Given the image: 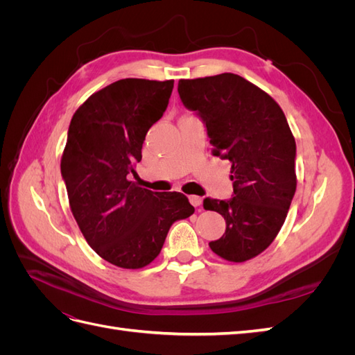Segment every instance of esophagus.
Listing matches in <instances>:
<instances>
[{
	"mask_svg": "<svg viewBox=\"0 0 355 355\" xmlns=\"http://www.w3.org/2000/svg\"><path fill=\"white\" fill-rule=\"evenodd\" d=\"M188 198H189V202H191L192 206H194V207L201 206V201H202V198H201V197H198V196H189Z\"/></svg>",
	"mask_w": 355,
	"mask_h": 355,
	"instance_id": "esophagus-1",
	"label": "esophagus"
}]
</instances>
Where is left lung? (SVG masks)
<instances>
[{
  "label": "left lung",
  "instance_id": "1",
  "mask_svg": "<svg viewBox=\"0 0 355 355\" xmlns=\"http://www.w3.org/2000/svg\"><path fill=\"white\" fill-rule=\"evenodd\" d=\"M178 92L206 123L213 154L232 164L234 197L202 201L227 220L210 249L234 263L253 259L280 232L296 191V144L286 115L266 92L231 72L180 80Z\"/></svg>",
  "mask_w": 355,
  "mask_h": 355
}]
</instances>
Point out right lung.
I'll return each instance as SVG.
<instances>
[{"label": "right lung", "instance_id": "right-lung-1", "mask_svg": "<svg viewBox=\"0 0 355 355\" xmlns=\"http://www.w3.org/2000/svg\"><path fill=\"white\" fill-rule=\"evenodd\" d=\"M173 83L118 80L93 93L69 124L60 170L71 211L92 249L124 270L151 263L171 223L194 213L180 192H153L128 179Z\"/></svg>", "mask_w": 355, "mask_h": 355}]
</instances>
